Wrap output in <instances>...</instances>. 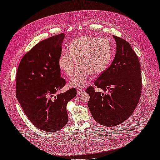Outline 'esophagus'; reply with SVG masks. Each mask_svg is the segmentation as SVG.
I'll list each match as a JSON object with an SVG mask.
<instances>
[{
  "label": "esophagus",
  "mask_w": 160,
  "mask_h": 160,
  "mask_svg": "<svg viewBox=\"0 0 160 160\" xmlns=\"http://www.w3.org/2000/svg\"><path fill=\"white\" fill-rule=\"evenodd\" d=\"M77 92L79 95H81V94H83L85 93V90L82 88H78L77 90Z\"/></svg>",
  "instance_id": "1"
}]
</instances>
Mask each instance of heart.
<instances>
[{
	"label": "heart",
	"instance_id": "b5f03b06",
	"mask_svg": "<svg viewBox=\"0 0 160 160\" xmlns=\"http://www.w3.org/2000/svg\"><path fill=\"white\" fill-rule=\"evenodd\" d=\"M112 57V47L106 38L83 36L71 42L69 49L61 53L59 59L61 70L67 77L75 71L76 63L78 68L70 81L71 86L85 85L90 74L97 76L109 67Z\"/></svg>",
	"mask_w": 160,
	"mask_h": 160
}]
</instances>
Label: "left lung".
Segmentation results:
<instances>
[{
  "label": "left lung",
  "mask_w": 160,
  "mask_h": 160,
  "mask_svg": "<svg viewBox=\"0 0 160 160\" xmlns=\"http://www.w3.org/2000/svg\"><path fill=\"white\" fill-rule=\"evenodd\" d=\"M113 37L117 51L111 64L94 82L96 91L89 86L88 106L93 119L106 127H113L127 120L134 111L141 97L142 71L136 53L123 38Z\"/></svg>",
  "instance_id": "8db88e82"
}]
</instances>
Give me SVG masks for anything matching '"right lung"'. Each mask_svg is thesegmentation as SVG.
Wrapping results in <instances>:
<instances>
[{
  "instance_id": "right-lung-1",
  "label": "right lung",
  "mask_w": 160,
  "mask_h": 160,
  "mask_svg": "<svg viewBox=\"0 0 160 160\" xmlns=\"http://www.w3.org/2000/svg\"><path fill=\"white\" fill-rule=\"evenodd\" d=\"M64 33L39 42L24 55L16 78V96L24 112L38 129L55 132L68 122L67 105L77 95L72 88L57 92L66 85L61 77L59 59Z\"/></svg>"
}]
</instances>
